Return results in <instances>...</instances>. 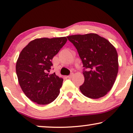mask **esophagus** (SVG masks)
Returning a JSON list of instances; mask_svg holds the SVG:
<instances>
[{"label": "esophagus", "mask_w": 133, "mask_h": 133, "mask_svg": "<svg viewBox=\"0 0 133 133\" xmlns=\"http://www.w3.org/2000/svg\"><path fill=\"white\" fill-rule=\"evenodd\" d=\"M72 76H73V74H70V75L69 76H67V77L68 78H69V79H70V78H71Z\"/></svg>", "instance_id": "1"}]
</instances>
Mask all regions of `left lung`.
<instances>
[{
    "label": "left lung",
    "mask_w": 133,
    "mask_h": 133,
    "mask_svg": "<svg viewBox=\"0 0 133 133\" xmlns=\"http://www.w3.org/2000/svg\"><path fill=\"white\" fill-rule=\"evenodd\" d=\"M77 49L83 63L85 81L80 87L83 95L98 99L106 95L117 77L118 55L113 45L97 34L67 36Z\"/></svg>",
    "instance_id": "obj_1"
}]
</instances>
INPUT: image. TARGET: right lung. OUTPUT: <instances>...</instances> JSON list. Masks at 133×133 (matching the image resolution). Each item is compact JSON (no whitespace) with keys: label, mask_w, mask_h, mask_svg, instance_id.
I'll return each instance as SVG.
<instances>
[{"label":"right lung","mask_w":133,"mask_h":133,"mask_svg":"<svg viewBox=\"0 0 133 133\" xmlns=\"http://www.w3.org/2000/svg\"><path fill=\"white\" fill-rule=\"evenodd\" d=\"M66 41L65 37L36 39L19 54L16 66L19 85L26 97L37 104H48L59 96L63 80L48 72L52 58Z\"/></svg>","instance_id":"right-lung-1"}]
</instances>
